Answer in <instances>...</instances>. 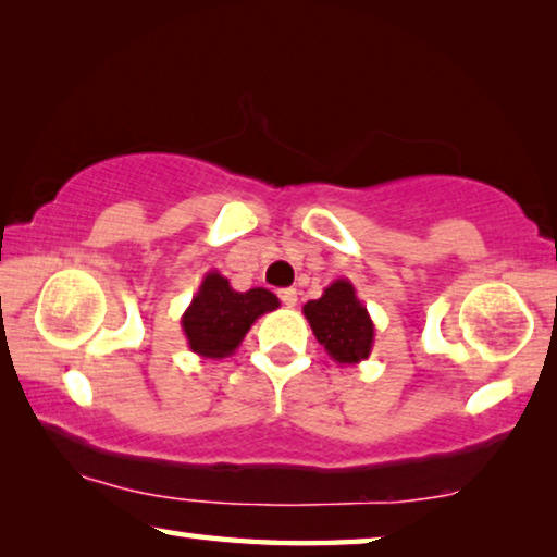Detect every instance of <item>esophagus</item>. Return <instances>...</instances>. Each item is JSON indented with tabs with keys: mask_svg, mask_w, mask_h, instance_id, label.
<instances>
[{
	"mask_svg": "<svg viewBox=\"0 0 557 557\" xmlns=\"http://www.w3.org/2000/svg\"><path fill=\"white\" fill-rule=\"evenodd\" d=\"M280 299H282V305H285V307H295L297 305V289L295 287L280 289Z\"/></svg>",
	"mask_w": 557,
	"mask_h": 557,
	"instance_id": "esophagus-1",
	"label": "esophagus"
}]
</instances>
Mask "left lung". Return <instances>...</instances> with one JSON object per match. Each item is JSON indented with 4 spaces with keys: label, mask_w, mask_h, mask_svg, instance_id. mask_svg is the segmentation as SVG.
Returning <instances> with one entry per match:
<instances>
[{
    "label": "left lung",
    "mask_w": 557,
    "mask_h": 557,
    "mask_svg": "<svg viewBox=\"0 0 557 557\" xmlns=\"http://www.w3.org/2000/svg\"><path fill=\"white\" fill-rule=\"evenodd\" d=\"M301 312L312 326L317 342L336 363H361L371 356L375 336L373 319L348 280H334L324 295L307 301Z\"/></svg>",
    "instance_id": "left-lung-1"
}]
</instances>
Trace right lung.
<instances>
[{
	"label": "right lung",
	"mask_w": 557,
	"mask_h": 557,
	"mask_svg": "<svg viewBox=\"0 0 557 557\" xmlns=\"http://www.w3.org/2000/svg\"><path fill=\"white\" fill-rule=\"evenodd\" d=\"M277 307L280 299L270 289L235 292L219 270H211L182 317L186 344L201 358L219 361L240 346L262 314L275 312Z\"/></svg>",
	"instance_id": "1"
}]
</instances>
